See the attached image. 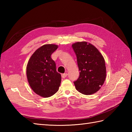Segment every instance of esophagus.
I'll return each mask as SVG.
<instances>
[{
  "label": "esophagus",
  "mask_w": 132,
  "mask_h": 132,
  "mask_svg": "<svg viewBox=\"0 0 132 132\" xmlns=\"http://www.w3.org/2000/svg\"><path fill=\"white\" fill-rule=\"evenodd\" d=\"M61 76H62V78H65L67 76H68V74L67 73H64V74H62L61 75Z\"/></svg>",
  "instance_id": "obj_1"
}]
</instances>
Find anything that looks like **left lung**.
<instances>
[{
    "label": "left lung",
    "mask_w": 132,
    "mask_h": 132,
    "mask_svg": "<svg viewBox=\"0 0 132 132\" xmlns=\"http://www.w3.org/2000/svg\"><path fill=\"white\" fill-rule=\"evenodd\" d=\"M72 47L80 71L79 78L74 82L75 88L84 95L95 94L100 89L106 78L104 59L96 47L87 42H77Z\"/></svg>",
    "instance_id": "left-lung-1"
}]
</instances>
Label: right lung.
Listing matches in <instances>:
<instances>
[{
	"label": "right lung",
	"instance_id": "add662e5",
	"mask_svg": "<svg viewBox=\"0 0 132 132\" xmlns=\"http://www.w3.org/2000/svg\"><path fill=\"white\" fill-rule=\"evenodd\" d=\"M58 48L55 44H46L39 47L30 57L27 66L29 86L36 94L48 97L59 89L61 75L56 70L51 55Z\"/></svg>",
	"mask_w": 132,
	"mask_h": 132
}]
</instances>
